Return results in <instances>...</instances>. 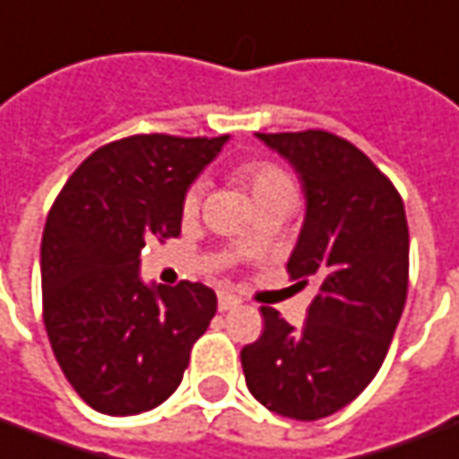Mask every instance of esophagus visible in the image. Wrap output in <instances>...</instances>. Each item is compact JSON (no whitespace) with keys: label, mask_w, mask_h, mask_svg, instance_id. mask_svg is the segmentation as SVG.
<instances>
[{"label":"esophagus","mask_w":459,"mask_h":459,"mask_svg":"<svg viewBox=\"0 0 459 459\" xmlns=\"http://www.w3.org/2000/svg\"><path fill=\"white\" fill-rule=\"evenodd\" d=\"M240 306V298L233 296V293H221L219 296V310L226 313V310H233V307Z\"/></svg>","instance_id":"34e87169"}]
</instances>
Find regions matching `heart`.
I'll use <instances>...</instances> for the list:
<instances>
[{"label": "heart", "mask_w": 459, "mask_h": 459, "mask_svg": "<svg viewBox=\"0 0 459 459\" xmlns=\"http://www.w3.org/2000/svg\"><path fill=\"white\" fill-rule=\"evenodd\" d=\"M238 178L243 186L251 191L253 204L258 201H271V198H283V196H296V188L293 181L271 163H248L240 169ZM201 196H204V184H194L184 196V216L191 219L196 216L198 206H201Z\"/></svg>", "instance_id": "b5f03b06"}]
</instances>
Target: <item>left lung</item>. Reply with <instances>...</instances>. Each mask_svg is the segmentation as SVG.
Masks as SVG:
<instances>
[{"label": "left lung", "mask_w": 459, "mask_h": 459, "mask_svg": "<svg viewBox=\"0 0 459 459\" xmlns=\"http://www.w3.org/2000/svg\"><path fill=\"white\" fill-rule=\"evenodd\" d=\"M293 166L306 219L288 273L318 283L300 328L261 307V338L240 351L251 395L290 420L328 418L363 393L385 360L408 298L403 198L351 141L328 131L255 134Z\"/></svg>", "instance_id": "8db88e82"}]
</instances>
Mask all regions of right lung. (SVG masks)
Segmentation results:
<instances>
[{
  "label": "right lung",
  "mask_w": 459,
  "mask_h": 459,
  "mask_svg": "<svg viewBox=\"0 0 459 459\" xmlns=\"http://www.w3.org/2000/svg\"><path fill=\"white\" fill-rule=\"evenodd\" d=\"M229 136L141 134L101 146L66 181L41 236L44 325L66 380L104 415H139L181 385L216 316L204 283H143L149 238L181 233L184 196Z\"/></svg>",
  "instance_id": "right-lung-1"
}]
</instances>
